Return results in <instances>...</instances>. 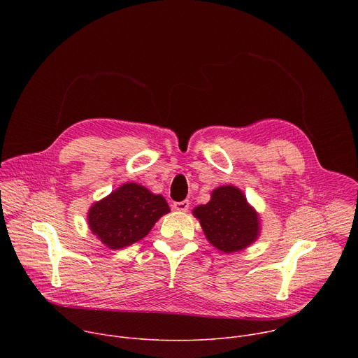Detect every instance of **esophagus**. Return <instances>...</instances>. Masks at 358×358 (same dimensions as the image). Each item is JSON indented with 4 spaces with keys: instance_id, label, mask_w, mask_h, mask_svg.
<instances>
[{
    "instance_id": "34e87169",
    "label": "esophagus",
    "mask_w": 358,
    "mask_h": 358,
    "mask_svg": "<svg viewBox=\"0 0 358 358\" xmlns=\"http://www.w3.org/2000/svg\"><path fill=\"white\" fill-rule=\"evenodd\" d=\"M173 207L177 211H187L189 208V201L188 199H184V201H180V202L177 201V202L173 203Z\"/></svg>"
}]
</instances>
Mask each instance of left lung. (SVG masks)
<instances>
[{
	"label": "left lung",
	"mask_w": 358,
	"mask_h": 358,
	"mask_svg": "<svg viewBox=\"0 0 358 358\" xmlns=\"http://www.w3.org/2000/svg\"><path fill=\"white\" fill-rule=\"evenodd\" d=\"M207 239L222 252H238L259 235L258 214L241 189L224 185L213 191L211 201L194 210Z\"/></svg>",
	"instance_id": "8db88e82"
}]
</instances>
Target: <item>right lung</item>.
I'll use <instances>...</instances> for the list:
<instances>
[{
  "mask_svg": "<svg viewBox=\"0 0 358 358\" xmlns=\"http://www.w3.org/2000/svg\"><path fill=\"white\" fill-rule=\"evenodd\" d=\"M170 211L164 196L127 182L109 196L93 203L87 221L92 232L110 249L143 239L160 217Z\"/></svg>",
  "mask_w": 358,
  "mask_h": 358,
  "instance_id": "1",
  "label": "right lung"
}]
</instances>
